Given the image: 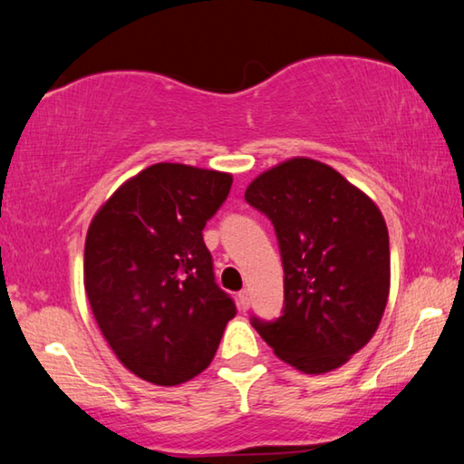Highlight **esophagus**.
<instances>
[{"instance_id":"1","label":"esophagus","mask_w":464,"mask_h":464,"mask_svg":"<svg viewBox=\"0 0 464 464\" xmlns=\"http://www.w3.org/2000/svg\"><path fill=\"white\" fill-rule=\"evenodd\" d=\"M237 301H239V309H241V311H247V309H249V301H251V298H249L247 290H241V293L237 295Z\"/></svg>"}]
</instances>
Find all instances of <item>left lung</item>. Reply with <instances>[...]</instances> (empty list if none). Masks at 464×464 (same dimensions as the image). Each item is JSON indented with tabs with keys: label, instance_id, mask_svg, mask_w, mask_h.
<instances>
[{
	"label": "left lung",
	"instance_id": "8db88e82",
	"mask_svg": "<svg viewBox=\"0 0 464 464\" xmlns=\"http://www.w3.org/2000/svg\"><path fill=\"white\" fill-rule=\"evenodd\" d=\"M246 200L270 218L285 266V311L251 325L304 374L343 366L372 340L391 288L389 231L371 196L311 157L262 171Z\"/></svg>",
	"mask_w": 464,
	"mask_h": 464
}]
</instances>
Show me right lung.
I'll return each mask as SVG.
<instances>
[{"label": "right lung", "mask_w": 464, "mask_h": 464, "mask_svg": "<svg viewBox=\"0 0 464 464\" xmlns=\"http://www.w3.org/2000/svg\"><path fill=\"white\" fill-rule=\"evenodd\" d=\"M231 184L227 171L155 163L116 188L92 218L85 295L110 350L139 379L160 387L194 379L237 315L202 239Z\"/></svg>", "instance_id": "add662e5"}]
</instances>
